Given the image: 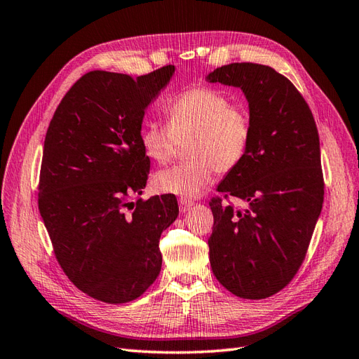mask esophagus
I'll return each mask as SVG.
<instances>
[{
  "label": "esophagus",
  "instance_id": "esophagus-1",
  "mask_svg": "<svg viewBox=\"0 0 359 359\" xmlns=\"http://www.w3.org/2000/svg\"><path fill=\"white\" fill-rule=\"evenodd\" d=\"M192 200H188V198H179V209H180V212H187V210H189L191 208H192Z\"/></svg>",
  "mask_w": 359,
  "mask_h": 359
}]
</instances>
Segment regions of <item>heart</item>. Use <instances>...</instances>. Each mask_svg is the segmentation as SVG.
<instances>
[{"label":"heart","instance_id":"b5f03b06","mask_svg":"<svg viewBox=\"0 0 359 359\" xmlns=\"http://www.w3.org/2000/svg\"><path fill=\"white\" fill-rule=\"evenodd\" d=\"M168 124L149 123L141 130V147L158 165L168 163L180 142L191 159L154 174L153 187L162 194L197 197L214 180L215 170L227 172L240 165L252 141V118L232 103L226 92L194 86L174 97L165 107Z\"/></svg>","mask_w":359,"mask_h":359}]
</instances>
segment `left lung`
Masks as SVG:
<instances>
[{"instance_id":"left-lung-1","label":"left lung","mask_w":359,"mask_h":359,"mask_svg":"<svg viewBox=\"0 0 359 359\" xmlns=\"http://www.w3.org/2000/svg\"><path fill=\"white\" fill-rule=\"evenodd\" d=\"M206 79L241 88L252 118L249 151L218 185L223 197L209 201L210 267L235 296L267 299L299 271L323 206L317 126L296 86L271 67L231 63ZM231 196L248 206L222 201Z\"/></svg>"}]
</instances>
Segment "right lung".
<instances>
[{
	"label": "right lung",
	"mask_w": 359,
	"mask_h": 359,
	"mask_svg": "<svg viewBox=\"0 0 359 359\" xmlns=\"http://www.w3.org/2000/svg\"><path fill=\"white\" fill-rule=\"evenodd\" d=\"M172 72L90 71L62 98L45 135L41 217L63 273L101 302L127 303L147 291L162 267L161 235L179 215L172 194L132 203L150 172L145 109Z\"/></svg>",
	"instance_id": "obj_1"
}]
</instances>
